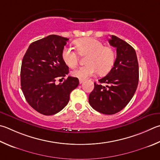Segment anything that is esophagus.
<instances>
[{"instance_id":"1","label":"esophagus","mask_w":160,"mask_h":160,"mask_svg":"<svg viewBox=\"0 0 160 160\" xmlns=\"http://www.w3.org/2000/svg\"><path fill=\"white\" fill-rule=\"evenodd\" d=\"M83 82H84V80H81V79L79 80V83L80 84H82Z\"/></svg>"}]
</instances>
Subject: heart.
Here are the masks:
<instances>
[{
	"label": "heart",
	"instance_id": "heart-1",
	"mask_svg": "<svg viewBox=\"0 0 160 160\" xmlns=\"http://www.w3.org/2000/svg\"><path fill=\"white\" fill-rule=\"evenodd\" d=\"M74 44L78 54L88 56L85 60L87 65L74 70L72 72V76L84 80L97 72L99 75H104L111 70L115 59V52L111 48L103 46L99 40L92 38L78 39L75 40ZM62 57L69 67L73 68L77 65L78 54L72 48H63Z\"/></svg>",
	"mask_w": 160,
	"mask_h": 160
}]
</instances>
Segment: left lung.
Masks as SVG:
<instances>
[{
  "instance_id": "obj_1",
  "label": "left lung",
  "mask_w": 160,
  "mask_h": 160,
  "mask_svg": "<svg viewBox=\"0 0 160 160\" xmlns=\"http://www.w3.org/2000/svg\"><path fill=\"white\" fill-rule=\"evenodd\" d=\"M108 42L116 48L117 57L106 76L98 80L99 83L94 82L89 103L97 111L112 115L122 110L132 98L138 86L139 73L134 49L115 36H110Z\"/></svg>"
}]
</instances>
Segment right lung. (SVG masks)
I'll use <instances>...</instances> for the list:
<instances>
[{
  "instance_id": "obj_1",
  "label": "right lung",
  "mask_w": 160,
  "mask_h": 160,
  "mask_svg": "<svg viewBox=\"0 0 160 160\" xmlns=\"http://www.w3.org/2000/svg\"><path fill=\"white\" fill-rule=\"evenodd\" d=\"M68 40L50 35L32 42L23 57L20 74L23 94L32 108L42 115L61 111L79 85L78 78L71 76L62 84H55L57 78H63L69 72L62 57Z\"/></svg>"
}]
</instances>
